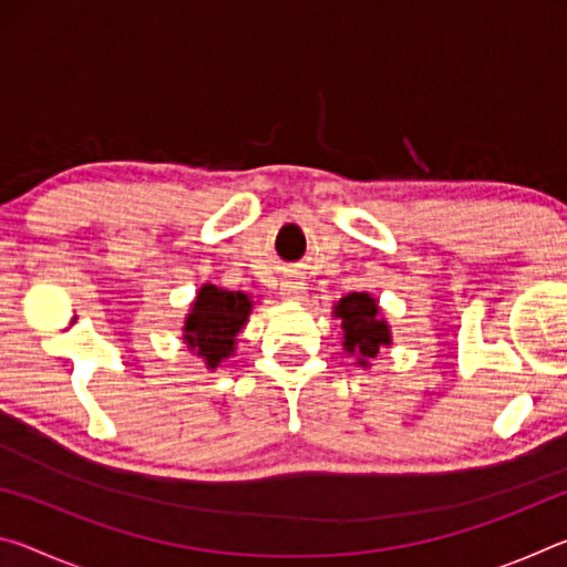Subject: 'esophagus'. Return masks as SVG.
Wrapping results in <instances>:
<instances>
[{
  "label": "esophagus",
  "mask_w": 567,
  "mask_h": 567,
  "mask_svg": "<svg viewBox=\"0 0 567 567\" xmlns=\"http://www.w3.org/2000/svg\"><path fill=\"white\" fill-rule=\"evenodd\" d=\"M282 295L290 297V300H300L305 295V282L300 280H285L282 282Z\"/></svg>",
  "instance_id": "esophagus-1"
}]
</instances>
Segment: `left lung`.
Wrapping results in <instances>:
<instances>
[{"label":"left lung","instance_id":"left-lung-1","mask_svg":"<svg viewBox=\"0 0 567 567\" xmlns=\"http://www.w3.org/2000/svg\"><path fill=\"white\" fill-rule=\"evenodd\" d=\"M378 312L380 307L368 292H350L334 305V318L342 320V344L350 354H358V364H368L382 344H390V328Z\"/></svg>","mask_w":567,"mask_h":567}]
</instances>
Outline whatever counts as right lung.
<instances>
[{"mask_svg":"<svg viewBox=\"0 0 567 567\" xmlns=\"http://www.w3.org/2000/svg\"><path fill=\"white\" fill-rule=\"evenodd\" d=\"M249 297L245 292H229L223 287L205 285L192 312L185 320V342L189 350L203 354L207 368H217L235 348V338L249 315Z\"/></svg>","mask_w":567,"mask_h":567,"instance_id":"add662e5","label":"right lung"}]
</instances>
